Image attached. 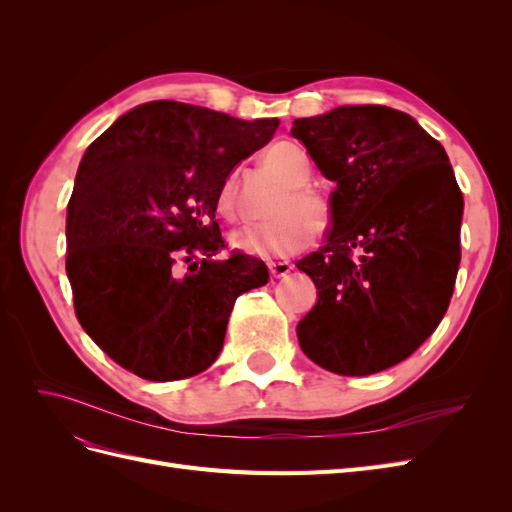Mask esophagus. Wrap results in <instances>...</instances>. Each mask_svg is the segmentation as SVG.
Segmentation results:
<instances>
[{
    "label": "esophagus",
    "mask_w": 512,
    "mask_h": 512,
    "mask_svg": "<svg viewBox=\"0 0 512 512\" xmlns=\"http://www.w3.org/2000/svg\"><path fill=\"white\" fill-rule=\"evenodd\" d=\"M292 271V265L290 262H269V273H271V277L273 280H277V277H284V275H288Z\"/></svg>",
    "instance_id": "1"
}]
</instances>
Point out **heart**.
<instances>
[{"label": "heart", "instance_id": "obj_1", "mask_svg": "<svg viewBox=\"0 0 512 512\" xmlns=\"http://www.w3.org/2000/svg\"><path fill=\"white\" fill-rule=\"evenodd\" d=\"M265 162L271 173L280 177L288 190L273 207L277 218L245 226L230 235V245L237 252L254 258H288L299 254L312 243L314 225L324 228L329 220V203L314 188L312 162L307 153L294 143H275L267 153ZM218 213L226 220L237 218V175H230L218 194Z\"/></svg>", "mask_w": 512, "mask_h": 512}]
</instances>
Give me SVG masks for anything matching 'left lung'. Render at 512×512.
<instances>
[{"label":"left lung","instance_id":"8db88e82","mask_svg":"<svg viewBox=\"0 0 512 512\" xmlns=\"http://www.w3.org/2000/svg\"><path fill=\"white\" fill-rule=\"evenodd\" d=\"M290 134L335 181L331 230L297 262L318 301L301 350L339 376L389 369L438 329L461 260L463 196L444 147L401 111L337 106Z\"/></svg>","mask_w":512,"mask_h":512}]
</instances>
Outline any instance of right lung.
<instances>
[{"label":"right lung","mask_w":512,"mask_h":512,"mask_svg":"<svg viewBox=\"0 0 512 512\" xmlns=\"http://www.w3.org/2000/svg\"><path fill=\"white\" fill-rule=\"evenodd\" d=\"M280 121H243L156 100L132 108L85 151L66 218V273L85 333L151 382L192 378L224 346L239 294L269 282L218 222L222 183ZM188 264L189 273L182 267Z\"/></svg>","instance_id":"right-lung-1"}]
</instances>
